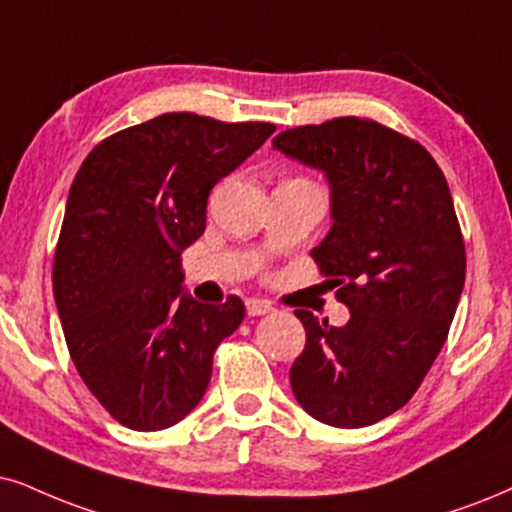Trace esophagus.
I'll use <instances>...</instances> for the list:
<instances>
[{
  "mask_svg": "<svg viewBox=\"0 0 512 512\" xmlns=\"http://www.w3.org/2000/svg\"><path fill=\"white\" fill-rule=\"evenodd\" d=\"M245 309H248L250 316H264L271 312V304L257 300V297H250V300H245Z\"/></svg>",
  "mask_w": 512,
  "mask_h": 512,
  "instance_id": "esophagus-1",
  "label": "esophagus"
}]
</instances>
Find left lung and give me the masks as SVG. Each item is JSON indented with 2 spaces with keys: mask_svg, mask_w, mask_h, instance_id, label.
Instances as JSON below:
<instances>
[{
  "mask_svg": "<svg viewBox=\"0 0 512 512\" xmlns=\"http://www.w3.org/2000/svg\"><path fill=\"white\" fill-rule=\"evenodd\" d=\"M274 148L328 181L333 226L312 257L349 309L345 326L297 309L307 345L290 385L312 418L366 428L416 394L454 321L465 245L449 184L418 141L373 120L286 129Z\"/></svg>",
  "mask_w": 512,
  "mask_h": 512,
  "instance_id": "obj_1",
  "label": "left lung"
}]
</instances>
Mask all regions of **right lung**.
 I'll return each instance as SVG.
<instances>
[{
    "label": "right lung",
    "mask_w": 512,
    "mask_h": 512,
    "mask_svg": "<svg viewBox=\"0 0 512 512\" xmlns=\"http://www.w3.org/2000/svg\"><path fill=\"white\" fill-rule=\"evenodd\" d=\"M276 132L269 122L165 113L103 139L75 174L54 257L70 357L132 430L179 423L208 390L212 354L245 304L184 293L181 252L205 231L212 186Z\"/></svg>",
    "instance_id": "add662e5"
}]
</instances>
